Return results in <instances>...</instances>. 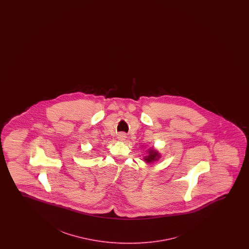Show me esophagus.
I'll return each mask as SVG.
<instances>
[{"label": "esophagus", "mask_w": 249, "mask_h": 249, "mask_svg": "<svg viewBox=\"0 0 249 249\" xmlns=\"http://www.w3.org/2000/svg\"><path fill=\"white\" fill-rule=\"evenodd\" d=\"M126 134L125 133H121L118 134V140H121V141H124V140H126Z\"/></svg>", "instance_id": "1"}]
</instances>
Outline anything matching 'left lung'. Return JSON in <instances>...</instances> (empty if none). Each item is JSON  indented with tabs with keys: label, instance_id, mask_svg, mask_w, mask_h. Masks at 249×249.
I'll list each match as a JSON object with an SVG mask.
<instances>
[{
	"label": "left lung",
	"instance_id": "1",
	"mask_svg": "<svg viewBox=\"0 0 249 249\" xmlns=\"http://www.w3.org/2000/svg\"><path fill=\"white\" fill-rule=\"evenodd\" d=\"M146 156L143 157V160L146 162L147 164H151L155 162V161H158L160 159V153L158 152V150L155 149V147L148 149L146 151Z\"/></svg>",
	"mask_w": 249,
	"mask_h": 249
}]
</instances>
